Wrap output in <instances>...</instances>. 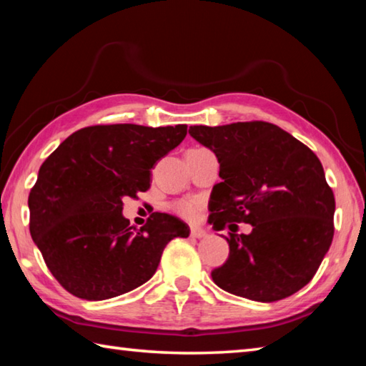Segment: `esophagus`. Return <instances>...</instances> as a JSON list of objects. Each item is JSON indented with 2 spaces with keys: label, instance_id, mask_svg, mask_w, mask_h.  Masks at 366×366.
I'll return each instance as SVG.
<instances>
[{
  "label": "esophagus",
  "instance_id": "34e87169",
  "mask_svg": "<svg viewBox=\"0 0 366 366\" xmlns=\"http://www.w3.org/2000/svg\"><path fill=\"white\" fill-rule=\"evenodd\" d=\"M190 235H192V237H195V239H202V237H205V235H207V231L200 226H192Z\"/></svg>",
  "mask_w": 366,
  "mask_h": 366
}]
</instances>
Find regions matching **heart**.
Wrapping results in <instances>:
<instances>
[{"mask_svg":"<svg viewBox=\"0 0 366 366\" xmlns=\"http://www.w3.org/2000/svg\"><path fill=\"white\" fill-rule=\"evenodd\" d=\"M172 209L184 219H197L200 214V205L195 200H181L172 205Z\"/></svg>","mask_w":366,"mask_h":366,"instance_id":"b5f03b06","label":"heart"}]
</instances>
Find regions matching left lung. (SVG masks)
Segmentation results:
<instances>
[{
  "label": "left lung",
  "mask_w": 366,
  "mask_h": 366,
  "mask_svg": "<svg viewBox=\"0 0 366 366\" xmlns=\"http://www.w3.org/2000/svg\"><path fill=\"white\" fill-rule=\"evenodd\" d=\"M212 150L219 177L209 195L213 229H231L229 258L212 271L216 286L255 302H276L312 281L334 235V194L307 145L263 121L190 126ZM235 222L252 224L235 234Z\"/></svg>",
  "instance_id": "1"
}]
</instances>
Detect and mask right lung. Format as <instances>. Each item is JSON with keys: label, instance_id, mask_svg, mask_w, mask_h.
<instances>
[{"label": "right lung", "instance_id": "add662e5", "mask_svg": "<svg viewBox=\"0 0 366 366\" xmlns=\"http://www.w3.org/2000/svg\"><path fill=\"white\" fill-rule=\"evenodd\" d=\"M187 135V126H90L69 135L40 166L30 190V234L67 292L104 300L145 284L161 253L190 229L153 213L135 229L122 198L150 189L152 168Z\"/></svg>", "mask_w": 366, "mask_h": 366}]
</instances>
